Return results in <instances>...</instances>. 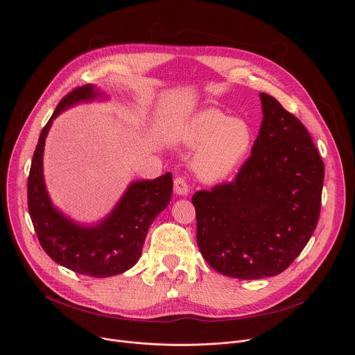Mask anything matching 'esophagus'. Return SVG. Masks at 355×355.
I'll list each match as a JSON object with an SVG mask.
<instances>
[{"label":"esophagus","instance_id":"34e87169","mask_svg":"<svg viewBox=\"0 0 355 355\" xmlns=\"http://www.w3.org/2000/svg\"><path fill=\"white\" fill-rule=\"evenodd\" d=\"M174 191H175V193H178V195H187V193H188L189 188H188L187 181H185L182 177H177V178L174 180Z\"/></svg>","mask_w":355,"mask_h":355}]
</instances>
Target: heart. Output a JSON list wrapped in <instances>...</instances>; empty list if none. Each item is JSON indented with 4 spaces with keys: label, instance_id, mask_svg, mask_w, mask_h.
Listing matches in <instances>:
<instances>
[{
    "label": "heart",
    "instance_id": "heart-1",
    "mask_svg": "<svg viewBox=\"0 0 355 355\" xmlns=\"http://www.w3.org/2000/svg\"><path fill=\"white\" fill-rule=\"evenodd\" d=\"M182 139L188 146H196L191 164L193 171L207 181L230 175L245 159L252 144L250 126L219 110L195 114L185 125Z\"/></svg>",
    "mask_w": 355,
    "mask_h": 355
}]
</instances>
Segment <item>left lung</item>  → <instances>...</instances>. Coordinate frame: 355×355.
I'll return each mask as SVG.
<instances>
[{
    "label": "left lung",
    "instance_id": "8db88e82",
    "mask_svg": "<svg viewBox=\"0 0 355 355\" xmlns=\"http://www.w3.org/2000/svg\"><path fill=\"white\" fill-rule=\"evenodd\" d=\"M263 122L234 181L193 193L196 241L218 272L260 279L285 271L312 237L324 164L303 123L261 92Z\"/></svg>",
    "mask_w": 355,
    "mask_h": 355
}]
</instances>
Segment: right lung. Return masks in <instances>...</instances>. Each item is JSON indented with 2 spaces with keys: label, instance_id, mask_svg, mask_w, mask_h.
Here are the masks:
<instances>
[{
  "label": "right lung",
  "instance_id": "obj_1",
  "mask_svg": "<svg viewBox=\"0 0 355 355\" xmlns=\"http://www.w3.org/2000/svg\"><path fill=\"white\" fill-rule=\"evenodd\" d=\"M101 95L92 84L74 88L42 129L28 177V209L39 243L50 259L77 274L107 278L137 263L150 225L170 204L173 175L167 173L151 181L132 182L114 211L95 226L77 225L52 205L43 180L47 132L63 110Z\"/></svg>",
  "mask_w": 355,
  "mask_h": 355
}]
</instances>
